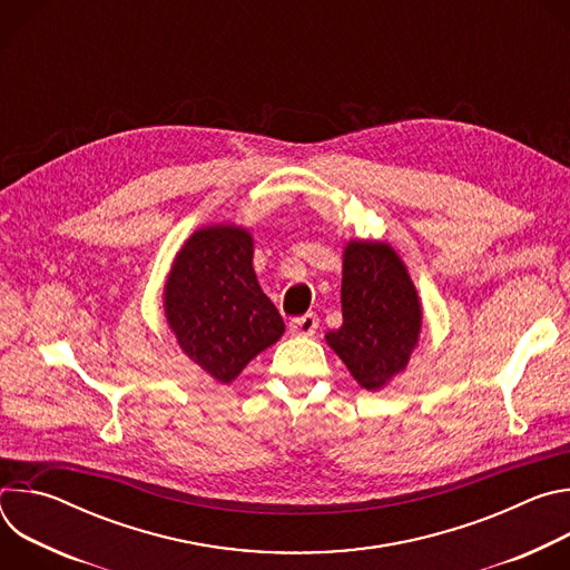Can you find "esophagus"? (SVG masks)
Listing matches in <instances>:
<instances>
[{
	"label": "esophagus",
	"mask_w": 570,
	"mask_h": 570,
	"mask_svg": "<svg viewBox=\"0 0 570 570\" xmlns=\"http://www.w3.org/2000/svg\"><path fill=\"white\" fill-rule=\"evenodd\" d=\"M288 327H291L293 336H313L317 332V317L313 313L299 315V317L291 320Z\"/></svg>",
	"instance_id": "1"
}]
</instances>
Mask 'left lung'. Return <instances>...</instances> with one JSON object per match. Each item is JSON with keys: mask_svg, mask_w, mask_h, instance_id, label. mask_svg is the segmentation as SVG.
<instances>
[{"mask_svg": "<svg viewBox=\"0 0 570 570\" xmlns=\"http://www.w3.org/2000/svg\"><path fill=\"white\" fill-rule=\"evenodd\" d=\"M341 304V330L324 341L361 387L379 392L409 365L424 320L411 273L390 243H345Z\"/></svg>", "mask_w": 570, "mask_h": 570, "instance_id": "left-lung-1", "label": "left lung"}]
</instances>
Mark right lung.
<instances>
[{"instance_id": "obj_1", "label": "right lung", "mask_w": 570, "mask_h": 570, "mask_svg": "<svg viewBox=\"0 0 570 570\" xmlns=\"http://www.w3.org/2000/svg\"><path fill=\"white\" fill-rule=\"evenodd\" d=\"M255 238L234 223L198 227L165 282V315L180 350L216 383L229 385L284 336V320L257 282Z\"/></svg>"}]
</instances>
